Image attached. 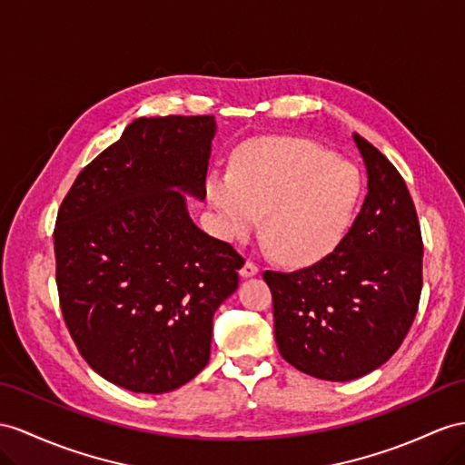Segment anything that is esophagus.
Listing matches in <instances>:
<instances>
[{
    "mask_svg": "<svg viewBox=\"0 0 465 465\" xmlns=\"http://www.w3.org/2000/svg\"><path fill=\"white\" fill-rule=\"evenodd\" d=\"M257 272H259V267L253 263V261H249V259L245 261L243 267L240 269V275H242L243 279H247V277H255Z\"/></svg>",
    "mask_w": 465,
    "mask_h": 465,
    "instance_id": "esophagus-1",
    "label": "esophagus"
}]
</instances>
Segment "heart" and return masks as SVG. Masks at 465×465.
Wrapping results in <instances>:
<instances>
[{
	"mask_svg": "<svg viewBox=\"0 0 465 465\" xmlns=\"http://www.w3.org/2000/svg\"><path fill=\"white\" fill-rule=\"evenodd\" d=\"M357 166L316 143L292 137L249 141L235 153L232 173H212L206 196L223 240L261 232L289 265H312L346 237L360 206Z\"/></svg>",
	"mask_w": 465,
	"mask_h": 465,
	"instance_id": "obj_1",
	"label": "heart"
}]
</instances>
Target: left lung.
<instances>
[{"mask_svg":"<svg viewBox=\"0 0 465 465\" xmlns=\"http://www.w3.org/2000/svg\"><path fill=\"white\" fill-rule=\"evenodd\" d=\"M367 196L341 243L318 263L265 271L275 340L284 361L324 381L371 373L407 338L422 291V235L402 176L383 153L353 135Z\"/></svg>","mask_w":465,"mask_h":465,"instance_id":"obj_1","label":"left lung"}]
</instances>
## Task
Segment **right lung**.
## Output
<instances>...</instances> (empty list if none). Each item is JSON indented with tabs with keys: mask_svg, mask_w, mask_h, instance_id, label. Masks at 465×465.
Listing matches in <instances>:
<instances>
[{
	"mask_svg": "<svg viewBox=\"0 0 465 465\" xmlns=\"http://www.w3.org/2000/svg\"><path fill=\"white\" fill-rule=\"evenodd\" d=\"M213 115L139 117L86 164L54 225L56 289L86 363L134 392L174 391L210 360L212 318L243 257L190 220Z\"/></svg>",
	"mask_w": 465,
	"mask_h": 465,
	"instance_id": "right-lung-1",
	"label": "right lung"
}]
</instances>
